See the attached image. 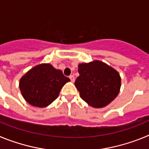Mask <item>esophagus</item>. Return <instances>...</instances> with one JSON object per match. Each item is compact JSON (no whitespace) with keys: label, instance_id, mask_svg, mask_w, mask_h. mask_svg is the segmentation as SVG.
Returning <instances> with one entry per match:
<instances>
[{"label":"esophagus","instance_id":"1","mask_svg":"<svg viewBox=\"0 0 149 149\" xmlns=\"http://www.w3.org/2000/svg\"><path fill=\"white\" fill-rule=\"evenodd\" d=\"M69 78H70V80H71V81H72V82H74V76L70 75V76H69Z\"/></svg>","mask_w":149,"mask_h":149}]
</instances>
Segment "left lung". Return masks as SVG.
I'll return each instance as SVG.
<instances>
[{
    "mask_svg": "<svg viewBox=\"0 0 149 149\" xmlns=\"http://www.w3.org/2000/svg\"><path fill=\"white\" fill-rule=\"evenodd\" d=\"M74 85L81 98L91 107L101 108L113 101L121 87L119 72L98 60L78 65Z\"/></svg>",
    "mask_w": 149,
    "mask_h": 149,
    "instance_id": "8db88e82",
    "label": "left lung"
}]
</instances>
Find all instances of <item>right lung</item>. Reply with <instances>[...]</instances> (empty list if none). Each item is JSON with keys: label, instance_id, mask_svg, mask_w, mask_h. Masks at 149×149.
<instances>
[{"label": "right lung", "instance_id": "obj_1", "mask_svg": "<svg viewBox=\"0 0 149 149\" xmlns=\"http://www.w3.org/2000/svg\"><path fill=\"white\" fill-rule=\"evenodd\" d=\"M70 79L63 75L61 70L48 63H42L31 68L19 81L23 98L30 104L45 107L51 104Z\"/></svg>", "mask_w": 149, "mask_h": 149}]
</instances>
